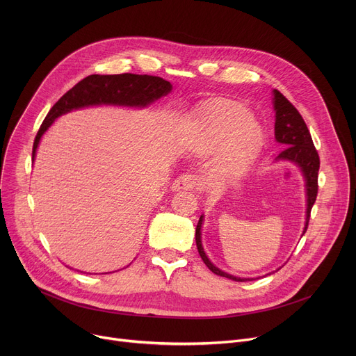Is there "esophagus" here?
I'll use <instances>...</instances> for the list:
<instances>
[{
  "label": "esophagus",
  "instance_id": "34e87169",
  "mask_svg": "<svg viewBox=\"0 0 356 356\" xmlns=\"http://www.w3.org/2000/svg\"><path fill=\"white\" fill-rule=\"evenodd\" d=\"M198 179L191 173H183L180 175L172 184V190L180 191V190H194L198 187Z\"/></svg>",
  "mask_w": 356,
  "mask_h": 356
}]
</instances>
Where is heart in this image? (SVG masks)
Segmentation results:
<instances>
[{
	"mask_svg": "<svg viewBox=\"0 0 356 356\" xmlns=\"http://www.w3.org/2000/svg\"><path fill=\"white\" fill-rule=\"evenodd\" d=\"M248 115L243 108L225 107L206 117L198 129L197 150L213 152L228 145L224 166L234 169L242 165L258 150L264 138L261 125L253 120H246L232 132L234 127Z\"/></svg>",
	"mask_w": 356,
	"mask_h": 356,
	"instance_id": "heart-1",
	"label": "heart"
}]
</instances>
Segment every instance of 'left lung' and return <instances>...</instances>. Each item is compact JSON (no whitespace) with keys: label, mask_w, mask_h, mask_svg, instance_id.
I'll return each mask as SVG.
<instances>
[{"label":"left lung","mask_w":356,"mask_h":356,"mask_svg":"<svg viewBox=\"0 0 356 356\" xmlns=\"http://www.w3.org/2000/svg\"><path fill=\"white\" fill-rule=\"evenodd\" d=\"M273 110L276 113L275 120V138L279 143L284 145L286 147L280 152L276 159L289 161L296 163L306 179V193H307V214H306V227H304L302 234L307 231L309 221H310V213L316 202L317 193H318V169H320V156L318 152L313 143L310 131L304 122L302 117L297 111V108L290 103V101L279 91L273 90ZM201 224H202V216L198 220L197 228H195V243L200 257L207 265V268L222 277H228L235 282H248L252 279H243L236 277L232 275H228L222 270H220L217 266H214L210 259L206 257L204 249L201 246Z\"/></svg>","instance_id":"1"}]
</instances>
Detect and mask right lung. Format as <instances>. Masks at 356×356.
Segmentation results:
<instances>
[{
  "instance_id": "1",
  "label": "right lung",
  "mask_w": 356,
  "mask_h": 356,
  "mask_svg": "<svg viewBox=\"0 0 356 356\" xmlns=\"http://www.w3.org/2000/svg\"><path fill=\"white\" fill-rule=\"evenodd\" d=\"M170 91L172 84L158 76L132 73L87 76L73 88H70L65 95H62L58 103L47 113L35 136L32 161H35L36 147L42 135L58 117L72 110L99 104L146 107Z\"/></svg>"
}]
</instances>
